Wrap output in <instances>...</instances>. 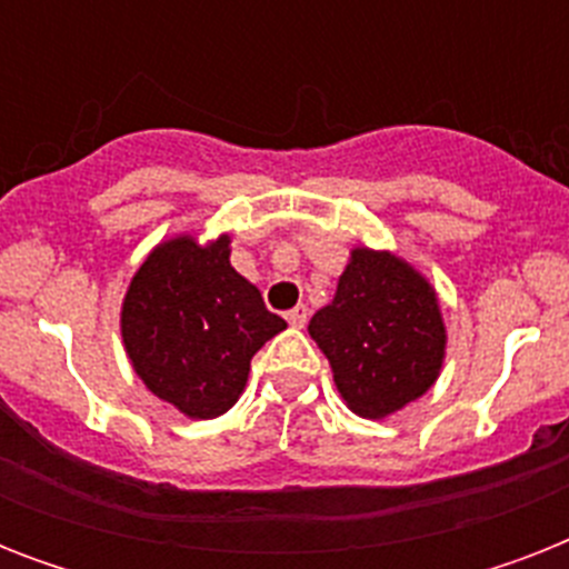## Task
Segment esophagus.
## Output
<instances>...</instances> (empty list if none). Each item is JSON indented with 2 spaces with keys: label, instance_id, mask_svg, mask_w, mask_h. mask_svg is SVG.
I'll list each match as a JSON object with an SVG mask.
<instances>
[{
  "label": "esophagus",
  "instance_id": "obj_1",
  "mask_svg": "<svg viewBox=\"0 0 569 569\" xmlns=\"http://www.w3.org/2000/svg\"><path fill=\"white\" fill-rule=\"evenodd\" d=\"M307 319H310V310H307V303H298L295 310L286 312V321H289L292 328H303V325H307Z\"/></svg>",
  "mask_w": 569,
  "mask_h": 569
}]
</instances>
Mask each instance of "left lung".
Here are the masks:
<instances>
[{
	"label": "left lung",
	"instance_id": "8db88e82",
	"mask_svg": "<svg viewBox=\"0 0 569 569\" xmlns=\"http://www.w3.org/2000/svg\"><path fill=\"white\" fill-rule=\"evenodd\" d=\"M310 337L357 416L383 419L433 387L446 325L433 286L389 250L355 248L337 295L310 319Z\"/></svg>",
	"mask_w": 569,
	"mask_h": 569
}]
</instances>
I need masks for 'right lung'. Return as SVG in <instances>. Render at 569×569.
I'll return each instance as SVG.
<instances>
[{
	"instance_id": "add662e5",
	"label": "right lung",
	"mask_w": 569,
	"mask_h": 569,
	"mask_svg": "<svg viewBox=\"0 0 569 569\" xmlns=\"http://www.w3.org/2000/svg\"><path fill=\"white\" fill-rule=\"evenodd\" d=\"M283 328L257 286L230 266V236L156 244L120 310L136 375L189 419L227 413L248 383L250 357Z\"/></svg>"
}]
</instances>
